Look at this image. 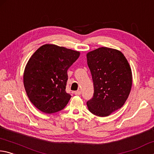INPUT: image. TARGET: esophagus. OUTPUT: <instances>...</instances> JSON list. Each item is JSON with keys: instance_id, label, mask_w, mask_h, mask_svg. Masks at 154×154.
Here are the masks:
<instances>
[{"instance_id": "34e87169", "label": "esophagus", "mask_w": 154, "mask_h": 154, "mask_svg": "<svg viewBox=\"0 0 154 154\" xmlns=\"http://www.w3.org/2000/svg\"><path fill=\"white\" fill-rule=\"evenodd\" d=\"M74 94L75 95H80V94H81V91H74Z\"/></svg>"}]
</instances>
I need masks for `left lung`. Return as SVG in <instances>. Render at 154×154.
Here are the masks:
<instances>
[{"instance_id": "8db88e82", "label": "left lung", "mask_w": 154, "mask_h": 154, "mask_svg": "<svg viewBox=\"0 0 154 154\" xmlns=\"http://www.w3.org/2000/svg\"><path fill=\"white\" fill-rule=\"evenodd\" d=\"M87 58L94 86L88 109L97 116H108L122 107L130 94L131 67L120 51L107 47L91 51Z\"/></svg>"}]
</instances>
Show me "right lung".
I'll use <instances>...</instances> for the list:
<instances>
[{
	"mask_svg": "<svg viewBox=\"0 0 154 154\" xmlns=\"http://www.w3.org/2000/svg\"><path fill=\"white\" fill-rule=\"evenodd\" d=\"M79 51L55 45L37 49L27 63L23 84L32 103L46 114L61 111L71 95L66 91L67 69L79 57Z\"/></svg>",
	"mask_w": 154,
	"mask_h": 154,
	"instance_id": "1",
	"label": "right lung"
}]
</instances>
